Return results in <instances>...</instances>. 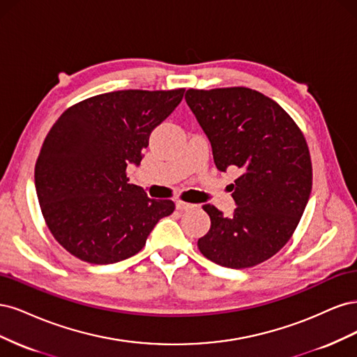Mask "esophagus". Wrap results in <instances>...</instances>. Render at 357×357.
Masks as SVG:
<instances>
[{
	"instance_id": "esophagus-1",
	"label": "esophagus",
	"mask_w": 357,
	"mask_h": 357,
	"mask_svg": "<svg viewBox=\"0 0 357 357\" xmlns=\"http://www.w3.org/2000/svg\"><path fill=\"white\" fill-rule=\"evenodd\" d=\"M176 209L178 211H188V209H192L194 208V204H191V203H185V202H182V200H176Z\"/></svg>"
}]
</instances>
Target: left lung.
Returning <instances> with one entry per match:
<instances>
[{
  "mask_svg": "<svg viewBox=\"0 0 357 357\" xmlns=\"http://www.w3.org/2000/svg\"><path fill=\"white\" fill-rule=\"evenodd\" d=\"M185 100L209 137L216 167L241 172L231 183L233 215L203 206L211 229L197 246L218 266H258L289 241L310 199L313 169L305 137L278 102L257 90L190 89Z\"/></svg>",
  "mask_w": 357,
  "mask_h": 357,
  "instance_id": "1",
  "label": "left lung"
}]
</instances>
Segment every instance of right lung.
Listing matches in <instances>:
<instances>
[{
    "instance_id": "1",
    "label": "right lung",
    "mask_w": 357,
    "mask_h": 357,
    "mask_svg": "<svg viewBox=\"0 0 357 357\" xmlns=\"http://www.w3.org/2000/svg\"><path fill=\"white\" fill-rule=\"evenodd\" d=\"M185 89L119 90L68 108L45 136L36 163L40 208L53 237L90 264L136 255L154 225L175 211L129 183L149 135L182 100Z\"/></svg>"
}]
</instances>
